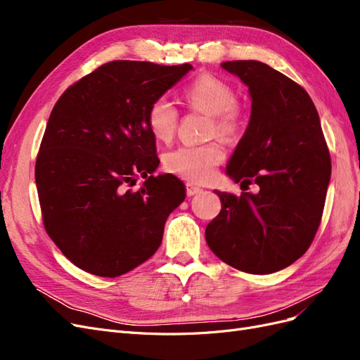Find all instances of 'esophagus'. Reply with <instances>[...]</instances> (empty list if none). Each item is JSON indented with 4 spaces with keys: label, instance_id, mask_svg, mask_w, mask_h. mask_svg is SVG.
<instances>
[{
    "label": "esophagus",
    "instance_id": "34e87169",
    "mask_svg": "<svg viewBox=\"0 0 360 360\" xmlns=\"http://www.w3.org/2000/svg\"><path fill=\"white\" fill-rule=\"evenodd\" d=\"M201 191H202V189L198 188V186H195L193 183H186V195H188V197H193V195L200 193Z\"/></svg>",
    "mask_w": 360,
    "mask_h": 360
}]
</instances>
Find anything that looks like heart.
<instances>
[{
    "mask_svg": "<svg viewBox=\"0 0 360 360\" xmlns=\"http://www.w3.org/2000/svg\"><path fill=\"white\" fill-rule=\"evenodd\" d=\"M186 103L193 110L210 114V134L224 139L234 138L242 127V108L236 101V90L230 82L214 75L204 73L183 91ZM147 123L159 141L172 139L179 126V111L165 97L150 105ZM224 159L219 144L181 146L165 156V168L191 183H205L213 179L216 168Z\"/></svg>",
    "mask_w": 360,
    "mask_h": 360,
    "instance_id": "obj_1",
    "label": "heart"
}]
</instances>
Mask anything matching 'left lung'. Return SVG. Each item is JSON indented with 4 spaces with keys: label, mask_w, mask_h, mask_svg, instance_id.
<instances>
[{
    "label": "left lung",
    "mask_w": 360,
    "mask_h": 360,
    "mask_svg": "<svg viewBox=\"0 0 360 360\" xmlns=\"http://www.w3.org/2000/svg\"><path fill=\"white\" fill-rule=\"evenodd\" d=\"M222 69L248 86L250 118L226 165L236 183L258 193L214 191L222 209L205 240L224 263L266 275L299 259L311 246L330 180V155L309 94L288 76L255 60L225 61Z\"/></svg>",
    "instance_id": "1"
}]
</instances>
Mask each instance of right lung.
I'll list each match as a JSON object with an SVG mask.
<instances>
[{"label":"right lung","instance_id":"add662e5","mask_svg":"<svg viewBox=\"0 0 360 360\" xmlns=\"http://www.w3.org/2000/svg\"><path fill=\"white\" fill-rule=\"evenodd\" d=\"M192 69L111 61L70 85L53 106L36 184L45 230L76 267L115 278L160 246L167 217L186 192L172 174L153 176L159 158L147 112ZM139 175L143 188L126 190Z\"/></svg>","mask_w":360,"mask_h":360}]
</instances>
